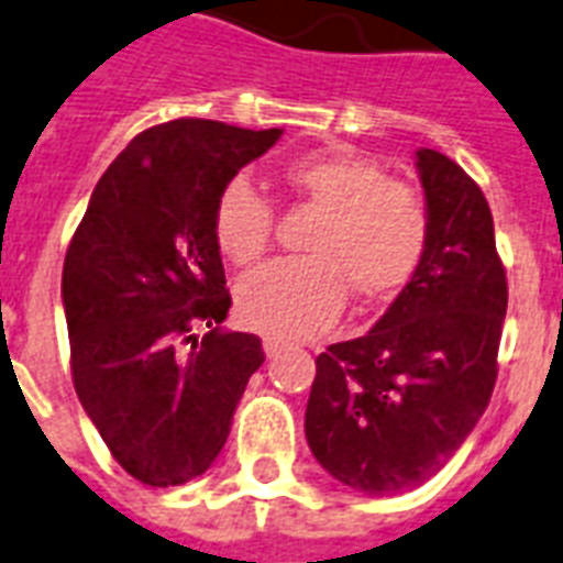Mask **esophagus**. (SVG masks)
<instances>
[{
    "label": "esophagus",
    "mask_w": 563,
    "mask_h": 563,
    "mask_svg": "<svg viewBox=\"0 0 563 563\" xmlns=\"http://www.w3.org/2000/svg\"><path fill=\"white\" fill-rule=\"evenodd\" d=\"M282 346H285V343L278 341V338H264V352H267V358L278 355V352H282Z\"/></svg>",
    "instance_id": "34e87169"
}]
</instances>
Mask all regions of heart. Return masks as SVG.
<instances>
[{
  "mask_svg": "<svg viewBox=\"0 0 563 563\" xmlns=\"http://www.w3.org/2000/svg\"><path fill=\"white\" fill-rule=\"evenodd\" d=\"M285 185L320 211L305 243L308 258L276 261L238 287L246 325L276 338L329 329L346 290L358 302L390 299L420 264L429 211L408 181L350 152H313L287 161ZM273 205L250 178H232L213 202V241L234 264H255L273 241Z\"/></svg>",
  "mask_w": 563,
  "mask_h": 563,
  "instance_id": "heart-1",
  "label": "heart"
}]
</instances>
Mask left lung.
I'll return each mask as SVG.
<instances>
[{"mask_svg":"<svg viewBox=\"0 0 563 563\" xmlns=\"http://www.w3.org/2000/svg\"><path fill=\"white\" fill-rule=\"evenodd\" d=\"M429 241L382 320L317 358L305 438L322 470L369 496L420 487L476 429L496 385L508 282L482 187L417 152Z\"/></svg>","mask_w":563,"mask_h":563,"instance_id":"left-lung-1","label":"left lung"}]
</instances>
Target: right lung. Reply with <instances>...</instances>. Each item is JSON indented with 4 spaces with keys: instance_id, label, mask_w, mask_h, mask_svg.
<instances>
[{
    "instance_id": "obj_1",
    "label": "right lung",
    "mask_w": 563,
    "mask_h": 563,
    "mask_svg": "<svg viewBox=\"0 0 563 563\" xmlns=\"http://www.w3.org/2000/svg\"><path fill=\"white\" fill-rule=\"evenodd\" d=\"M278 137L194 117L152 125L104 169L69 241L60 299L73 385L117 464L143 485L202 476L264 364L255 334L220 329L232 296L213 202Z\"/></svg>"
}]
</instances>
